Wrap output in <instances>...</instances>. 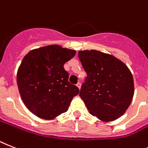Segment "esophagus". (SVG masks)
<instances>
[{
  "mask_svg": "<svg viewBox=\"0 0 148 148\" xmlns=\"http://www.w3.org/2000/svg\"><path fill=\"white\" fill-rule=\"evenodd\" d=\"M77 87L79 88V89H80V87H81V84H80V83H77Z\"/></svg>",
  "mask_w": 148,
  "mask_h": 148,
  "instance_id": "esophagus-1",
  "label": "esophagus"
}]
</instances>
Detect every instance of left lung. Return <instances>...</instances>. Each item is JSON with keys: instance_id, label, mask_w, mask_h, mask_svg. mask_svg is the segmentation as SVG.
<instances>
[{"instance_id": "obj_1", "label": "left lung", "mask_w": 148, "mask_h": 148, "mask_svg": "<svg viewBox=\"0 0 148 148\" xmlns=\"http://www.w3.org/2000/svg\"><path fill=\"white\" fill-rule=\"evenodd\" d=\"M87 74L80 96L89 112L101 121L110 122L126 112L134 95V80L126 64L114 56L100 51L78 52Z\"/></svg>"}]
</instances>
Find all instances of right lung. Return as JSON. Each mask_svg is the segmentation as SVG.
Listing matches in <instances>:
<instances>
[{
	"instance_id": "obj_1",
	"label": "right lung",
	"mask_w": 148,
	"mask_h": 148,
	"mask_svg": "<svg viewBox=\"0 0 148 148\" xmlns=\"http://www.w3.org/2000/svg\"><path fill=\"white\" fill-rule=\"evenodd\" d=\"M76 51L59 45L32 49L18 68L17 85L22 101L37 116L53 120L66 112L79 89L68 82L64 64Z\"/></svg>"
}]
</instances>
